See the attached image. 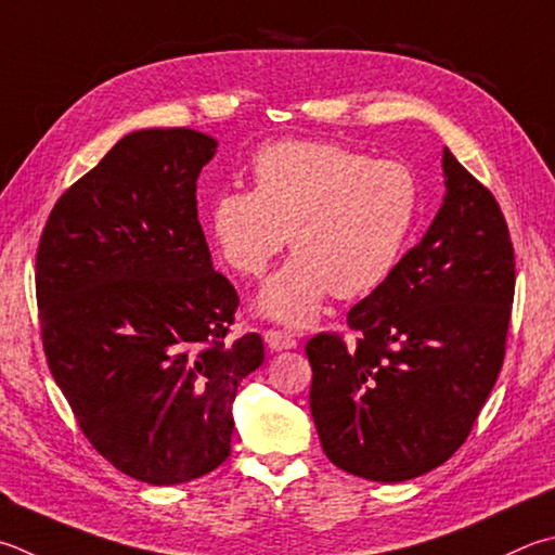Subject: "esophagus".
Instances as JSON below:
<instances>
[{
  "label": "esophagus",
  "mask_w": 555,
  "mask_h": 555,
  "mask_svg": "<svg viewBox=\"0 0 555 555\" xmlns=\"http://www.w3.org/2000/svg\"><path fill=\"white\" fill-rule=\"evenodd\" d=\"M264 341L271 351L298 347V339L291 335V332H284V330H264Z\"/></svg>",
  "instance_id": "obj_1"
}]
</instances>
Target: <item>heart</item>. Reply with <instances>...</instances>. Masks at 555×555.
Wrapping results in <instances>:
<instances>
[{"label": "heart", "mask_w": 555, "mask_h": 555, "mask_svg": "<svg viewBox=\"0 0 555 555\" xmlns=\"http://www.w3.org/2000/svg\"><path fill=\"white\" fill-rule=\"evenodd\" d=\"M251 191L223 189L210 237L243 276L269 269L288 235L296 255L261 288L264 315L306 325L330 294L361 298L396 274L422 216V181L400 159L327 140H276L249 163Z\"/></svg>", "instance_id": "heart-1"}]
</instances>
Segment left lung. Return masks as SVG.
<instances>
[{"label":"left lung","instance_id":"obj_1","mask_svg":"<svg viewBox=\"0 0 555 555\" xmlns=\"http://www.w3.org/2000/svg\"><path fill=\"white\" fill-rule=\"evenodd\" d=\"M447 196L386 284L347 312L357 347L310 337V412L351 476L400 482L468 439L505 361L515 247L495 196L444 150Z\"/></svg>","mask_w":555,"mask_h":555}]
</instances>
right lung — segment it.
Segmentation results:
<instances>
[{"mask_svg":"<svg viewBox=\"0 0 555 555\" xmlns=\"http://www.w3.org/2000/svg\"><path fill=\"white\" fill-rule=\"evenodd\" d=\"M216 140L135 130L50 210L36 251L48 369L82 435L126 476L177 486L230 456L257 332L228 339L237 291L214 269L196 179Z\"/></svg>","mask_w":555,"mask_h":555,"instance_id":"1","label":"right lung"}]
</instances>
